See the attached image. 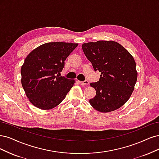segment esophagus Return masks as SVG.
I'll use <instances>...</instances> for the list:
<instances>
[{
  "mask_svg": "<svg viewBox=\"0 0 159 159\" xmlns=\"http://www.w3.org/2000/svg\"><path fill=\"white\" fill-rule=\"evenodd\" d=\"M79 83L82 85H89V82L88 80H84V81H79Z\"/></svg>",
  "mask_w": 159,
  "mask_h": 159,
  "instance_id": "34e87169",
  "label": "esophagus"
}]
</instances>
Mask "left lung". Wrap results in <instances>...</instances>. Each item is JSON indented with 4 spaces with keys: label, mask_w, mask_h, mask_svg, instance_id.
Wrapping results in <instances>:
<instances>
[{
    "label": "left lung",
    "mask_w": 159,
    "mask_h": 159,
    "mask_svg": "<svg viewBox=\"0 0 159 159\" xmlns=\"http://www.w3.org/2000/svg\"><path fill=\"white\" fill-rule=\"evenodd\" d=\"M82 48L94 70L101 73L99 80L90 83L96 93L90 105L105 113L120 108L130 98L137 79L133 56L114 41L85 43Z\"/></svg>",
    "instance_id": "8db88e82"
}]
</instances>
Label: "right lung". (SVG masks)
Returning a JSON list of instances; mask_svg holds the SVG:
<instances>
[{
  "instance_id": "add662e5",
  "label": "right lung",
  "mask_w": 159,
  "mask_h": 159,
  "mask_svg": "<svg viewBox=\"0 0 159 159\" xmlns=\"http://www.w3.org/2000/svg\"><path fill=\"white\" fill-rule=\"evenodd\" d=\"M77 45L61 42L46 43L28 55L21 67V83L34 106L50 110L65 99L75 81L59 74L65 61Z\"/></svg>"
}]
</instances>
